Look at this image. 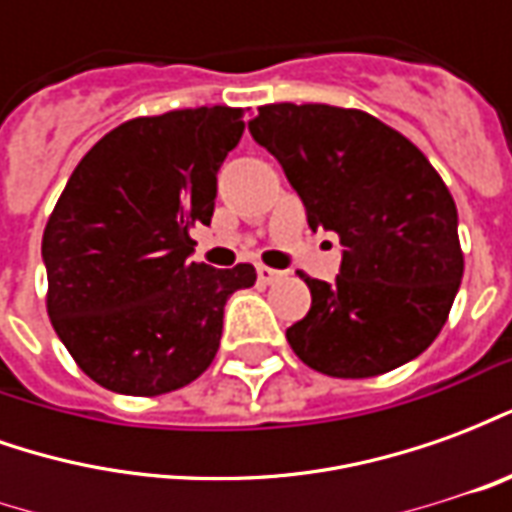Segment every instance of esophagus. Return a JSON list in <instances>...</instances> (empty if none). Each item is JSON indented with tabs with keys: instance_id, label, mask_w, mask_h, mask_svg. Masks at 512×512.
Returning a JSON list of instances; mask_svg holds the SVG:
<instances>
[{
	"instance_id": "esophagus-1",
	"label": "esophagus",
	"mask_w": 512,
	"mask_h": 512,
	"mask_svg": "<svg viewBox=\"0 0 512 512\" xmlns=\"http://www.w3.org/2000/svg\"><path fill=\"white\" fill-rule=\"evenodd\" d=\"M282 277H285V271H277V268H268V266H257V279H260L263 285H274V282Z\"/></svg>"
}]
</instances>
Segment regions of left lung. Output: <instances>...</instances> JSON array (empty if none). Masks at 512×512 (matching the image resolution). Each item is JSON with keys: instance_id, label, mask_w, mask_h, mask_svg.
Wrapping results in <instances>:
<instances>
[{"instance_id": "left-lung-1", "label": "left lung", "mask_w": 512, "mask_h": 512, "mask_svg": "<svg viewBox=\"0 0 512 512\" xmlns=\"http://www.w3.org/2000/svg\"><path fill=\"white\" fill-rule=\"evenodd\" d=\"M249 131L282 164L312 230L345 246L332 285L301 274L312 304L288 329L293 354L332 378L417 359L463 277L455 200L425 153L378 117L329 104L260 106Z\"/></svg>"}]
</instances>
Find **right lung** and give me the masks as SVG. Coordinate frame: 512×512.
<instances>
[{
	"mask_svg": "<svg viewBox=\"0 0 512 512\" xmlns=\"http://www.w3.org/2000/svg\"><path fill=\"white\" fill-rule=\"evenodd\" d=\"M241 134L233 106L134 117L73 169L43 230L46 310L95 384L156 397L211 367L224 304L257 274L189 260V230L211 224L216 172Z\"/></svg>",
	"mask_w": 512,
	"mask_h": 512,
	"instance_id": "add662e5",
	"label": "right lung"
}]
</instances>
